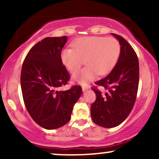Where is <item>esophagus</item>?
Instances as JSON below:
<instances>
[{"label": "esophagus", "mask_w": 159, "mask_h": 159, "mask_svg": "<svg viewBox=\"0 0 159 159\" xmlns=\"http://www.w3.org/2000/svg\"><path fill=\"white\" fill-rule=\"evenodd\" d=\"M88 88H89L88 86H82V90H83V91H85L86 90H87Z\"/></svg>", "instance_id": "esophagus-1"}]
</instances>
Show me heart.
<instances>
[{"label": "heart", "mask_w": 159, "mask_h": 159, "mask_svg": "<svg viewBox=\"0 0 159 159\" xmlns=\"http://www.w3.org/2000/svg\"><path fill=\"white\" fill-rule=\"evenodd\" d=\"M73 48H66L61 52L63 65L71 73L80 68L84 62L87 66L74 74L75 81L86 84L96 75H104L114 68L118 61L121 46L117 39L105 36H84L72 43Z\"/></svg>", "instance_id": "obj_1"}]
</instances>
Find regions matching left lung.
I'll return each instance as SVG.
<instances>
[{
    "mask_svg": "<svg viewBox=\"0 0 159 159\" xmlns=\"http://www.w3.org/2000/svg\"><path fill=\"white\" fill-rule=\"evenodd\" d=\"M121 51L117 63L106 77L96 81L92 90L96 101L91 105V117L96 125L105 128L119 125L127 118L134 107L139 84V62L132 45L117 34ZM107 90L103 94L97 88Z\"/></svg>",
    "mask_w": 159,
    "mask_h": 159,
    "instance_id": "1",
    "label": "left lung"
}]
</instances>
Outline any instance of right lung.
Masks as SVG:
<instances>
[{"label":"right lung","mask_w":159,"mask_h":159,"mask_svg":"<svg viewBox=\"0 0 159 159\" xmlns=\"http://www.w3.org/2000/svg\"><path fill=\"white\" fill-rule=\"evenodd\" d=\"M66 41V36L45 38L30 48L21 67L25 105L32 119L46 129H57L68 123L82 93L80 85L58 90L70 79L61 58Z\"/></svg>","instance_id":"right-lung-1"}]
</instances>
